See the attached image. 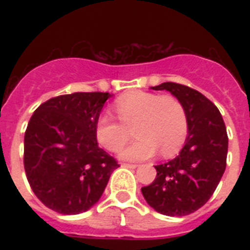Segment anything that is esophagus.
Wrapping results in <instances>:
<instances>
[{
  "instance_id": "1",
  "label": "esophagus",
  "mask_w": 250,
  "mask_h": 250,
  "mask_svg": "<svg viewBox=\"0 0 250 250\" xmlns=\"http://www.w3.org/2000/svg\"><path fill=\"white\" fill-rule=\"evenodd\" d=\"M123 167H127V168H136L137 165H133V164H122Z\"/></svg>"
}]
</instances>
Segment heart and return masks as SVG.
<instances>
[{
    "label": "heart",
    "instance_id": "heart-1",
    "mask_svg": "<svg viewBox=\"0 0 250 250\" xmlns=\"http://www.w3.org/2000/svg\"><path fill=\"white\" fill-rule=\"evenodd\" d=\"M119 122L109 114H101L94 125V136L102 148L118 152L129 137V129L137 137L121 150L127 161L150 158L158 150L164 157L182 148L188 135V117L184 105L171 94L135 90L122 96L114 105Z\"/></svg>",
    "mask_w": 250,
    "mask_h": 250
}]
</instances>
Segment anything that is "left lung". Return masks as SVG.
<instances>
[{
	"mask_svg": "<svg viewBox=\"0 0 250 250\" xmlns=\"http://www.w3.org/2000/svg\"><path fill=\"white\" fill-rule=\"evenodd\" d=\"M182 101L188 117V135L174 160L157 165V176L141 192L149 206L168 217L193 213L208 202L226 170L229 137L225 122L213 102L197 90L178 83H162Z\"/></svg>",
	"mask_w": 250,
	"mask_h": 250,
	"instance_id": "left-lung-1",
	"label": "left lung"
}]
</instances>
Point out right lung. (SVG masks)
I'll return each instance as SVG.
<instances>
[{"instance_id": "right-lung-1", "label": "right lung", "mask_w": 250, "mask_h": 250, "mask_svg": "<svg viewBox=\"0 0 250 250\" xmlns=\"http://www.w3.org/2000/svg\"><path fill=\"white\" fill-rule=\"evenodd\" d=\"M75 92L41 104L24 133V170L33 193L60 214L84 213L101 198L119 167L98 146L94 125L107 98Z\"/></svg>"}]
</instances>
